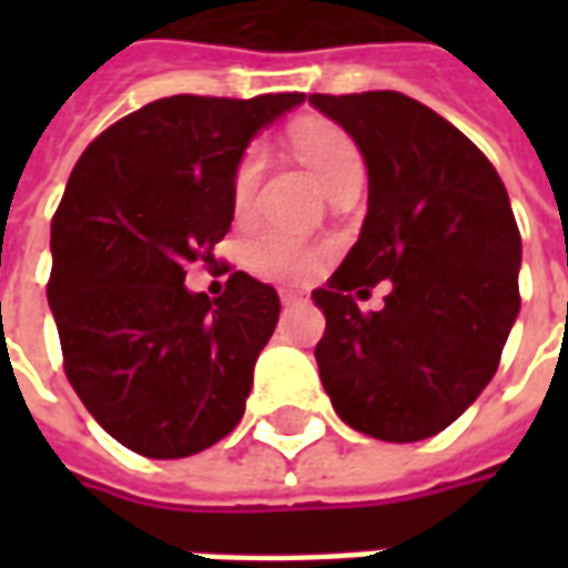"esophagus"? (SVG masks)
Returning <instances> with one entry per match:
<instances>
[{"mask_svg": "<svg viewBox=\"0 0 568 568\" xmlns=\"http://www.w3.org/2000/svg\"><path fill=\"white\" fill-rule=\"evenodd\" d=\"M280 301H283V304H295V301H307V295L297 292V288H280Z\"/></svg>", "mask_w": 568, "mask_h": 568, "instance_id": "esophagus-1", "label": "esophagus"}]
</instances>
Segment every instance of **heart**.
I'll list each match as a JSON object with an SVG mask.
<instances>
[{"instance_id":"obj_1","label":"heart","mask_w":568,"mask_h":568,"mask_svg":"<svg viewBox=\"0 0 568 568\" xmlns=\"http://www.w3.org/2000/svg\"><path fill=\"white\" fill-rule=\"evenodd\" d=\"M295 151L328 194L346 182H356V179L362 182V173H365L362 151L344 130L334 124H307L297 130ZM261 173H264V149L252 145L236 163L234 182H231L236 212L248 210V203L258 191ZM316 261H320L316 248L301 243L295 236L280 234V231H261L246 243V264L264 280L297 283L316 271Z\"/></svg>"}]
</instances>
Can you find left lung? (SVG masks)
<instances>
[{"label": "left lung", "instance_id": "1", "mask_svg": "<svg viewBox=\"0 0 568 568\" xmlns=\"http://www.w3.org/2000/svg\"><path fill=\"white\" fill-rule=\"evenodd\" d=\"M368 166L356 246L313 292L325 313L316 365L337 417L371 438L438 435L499 368L520 313V231L484 151L398 91L313 93ZM381 278L387 307L362 314Z\"/></svg>", "mask_w": 568, "mask_h": 568}]
</instances>
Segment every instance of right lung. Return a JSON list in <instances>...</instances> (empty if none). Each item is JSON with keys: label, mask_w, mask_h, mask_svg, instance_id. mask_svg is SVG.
<instances>
[{"label": "right lung", "mask_w": 568, "mask_h": 568, "mask_svg": "<svg viewBox=\"0 0 568 568\" xmlns=\"http://www.w3.org/2000/svg\"><path fill=\"white\" fill-rule=\"evenodd\" d=\"M307 100L163 97L100 133L51 222L63 368L91 417L128 450L182 459L243 419L280 295L236 271L224 295L187 292L231 231V182L252 136Z\"/></svg>", "instance_id": "right-lung-1"}]
</instances>
